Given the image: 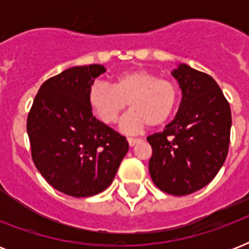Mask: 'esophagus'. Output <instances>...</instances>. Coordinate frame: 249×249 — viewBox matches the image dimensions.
<instances>
[{
	"mask_svg": "<svg viewBox=\"0 0 249 249\" xmlns=\"http://www.w3.org/2000/svg\"><path fill=\"white\" fill-rule=\"evenodd\" d=\"M128 142H129V146H136L137 143L142 142V140H140V138H132V137H129Z\"/></svg>",
	"mask_w": 249,
	"mask_h": 249,
	"instance_id": "esophagus-1",
	"label": "esophagus"
}]
</instances>
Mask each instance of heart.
Wrapping results in <instances>:
<instances>
[{
    "instance_id": "obj_1",
    "label": "heart",
    "mask_w": 249,
    "mask_h": 249,
    "mask_svg": "<svg viewBox=\"0 0 249 249\" xmlns=\"http://www.w3.org/2000/svg\"><path fill=\"white\" fill-rule=\"evenodd\" d=\"M179 102V89L173 80L147 70H130L113 79L112 86L95 81L88 91V103L105 124H115L129 107L123 129L138 132L144 126H161L170 120Z\"/></svg>"
}]
</instances>
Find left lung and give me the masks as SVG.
Here are the masks:
<instances>
[{
    "mask_svg": "<svg viewBox=\"0 0 249 249\" xmlns=\"http://www.w3.org/2000/svg\"><path fill=\"white\" fill-rule=\"evenodd\" d=\"M172 75L182 90V101L163 132L147 137L152 147L148 170L161 191L182 196L208 185L225 163L231 111L209 75L183 63Z\"/></svg>",
    "mask_w": 249,
    "mask_h": 249,
    "instance_id": "left-lung-1",
    "label": "left lung"
}]
</instances>
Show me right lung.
I'll return each instance as SVG.
<instances>
[{
    "mask_svg": "<svg viewBox=\"0 0 249 249\" xmlns=\"http://www.w3.org/2000/svg\"><path fill=\"white\" fill-rule=\"evenodd\" d=\"M101 64L71 67L46 80L27 119L33 163L63 194L86 197L112 183L129 150L125 137L93 116L88 91Z\"/></svg>",
    "mask_w": 249,
    "mask_h": 249,
    "instance_id": "right-lung-1",
    "label": "right lung"
}]
</instances>
